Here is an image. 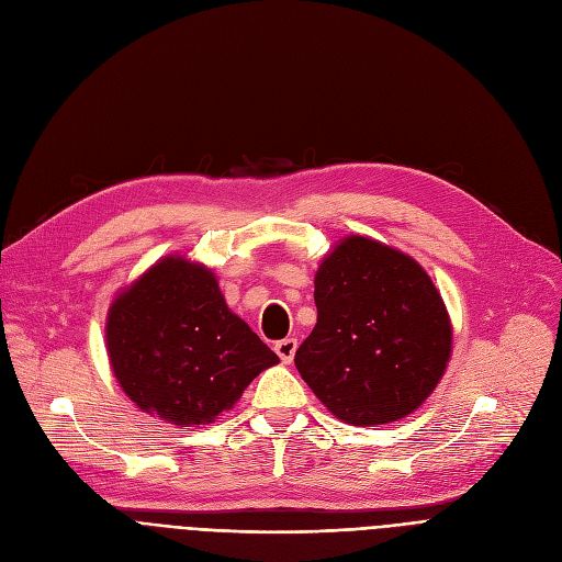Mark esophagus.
<instances>
[{
  "label": "esophagus",
  "instance_id": "obj_1",
  "mask_svg": "<svg viewBox=\"0 0 562 562\" xmlns=\"http://www.w3.org/2000/svg\"><path fill=\"white\" fill-rule=\"evenodd\" d=\"M296 348H299L296 338H282V340L276 342V352H278V357L282 359V364H289V361L294 359Z\"/></svg>",
  "mask_w": 562,
  "mask_h": 562
}]
</instances>
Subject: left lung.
I'll return each mask as SVG.
<instances>
[{
	"label": "left lung",
	"instance_id": "1",
	"mask_svg": "<svg viewBox=\"0 0 562 562\" xmlns=\"http://www.w3.org/2000/svg\"><path fill=\"white\" fill-rule=\"evenodd\" d=\"M315 305L294 364L338 420L396 423L437 390L452 324L427 270L402 249L346 235L317 268Z\"/></svg>",
	"mask_w": 562,
	"mask_h": 562
}]
</instances>
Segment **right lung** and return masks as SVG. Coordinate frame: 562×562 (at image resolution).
Wrapping results in <instances>:
<instances>
[{
	"mask_svg": "<svg viewBox=\"0 0 562 562\" xmlns=\"http://www.w3.org/2000/svg\"><path fill=\"white\" fill-rule=\"evenodd\" d=\"M119 387L177 427L212 425L278 355L235 315L212 268L168 255L125 284L104 324Z\"/></svg>",
	"mask_w": 562,
	"mask_h": 562,
	"instance_id": "right-lung-1",
	"label": "right lung"
}]
</instances>
